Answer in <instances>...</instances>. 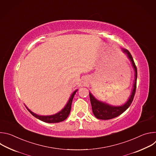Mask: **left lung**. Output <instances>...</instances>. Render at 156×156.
<instances>
[{"instance_id":"left-lung-1","label":"left lung","mask_w":156,"mask_h":156,"mask_svg":"<svg viewBox=\"0 0 156 156\" xmlns=\"http://www.w3.org/2000/svg\"><path fill=\"white\" fill-rule=\"evenodd\" d=\"M122 51L126 54L128 58L131 62V65L135 71V80L133 83V88L126 102L121 105H112L107 102H102L97 99L93 94L90 92V98L92 106V110L94 116L101 120H109L117 117L119 115L123 113L131 105L133 98H134L136 88V80H137V69L133 58L129 53V52L125 49H122Z\"/></svg>"}]
</instances>
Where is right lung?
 I'll list each match as a JSON object with an SVG mask.
<instances>
[{"label":"right lung","instance_id":"add662e5","mask_svg":"<svg viewBox=\"0 0 156 156\" xmlns=\"http://www.w3.org/2000/svg\"><path fill=\"white\" fill-rule=\"evenodd\" d=\"M78 91V90H76L75 91H73L72 93V94H71L67 103L66 104V105H65V107L60 111V112L56 113L54 115H37L34 112H33L32 111H31L29 108H28V107L26 106L27 108L28 109V110L29 112L36 119L44 122L46 123H58L60 122H62L63 120H65L66 118L68 117V116L70 114V110H71V106H72V101L73 99L74 98V96L75 94V93H76V91Z\"/></svg>","mask_w":156,"mask_h":156}]
</instances>
